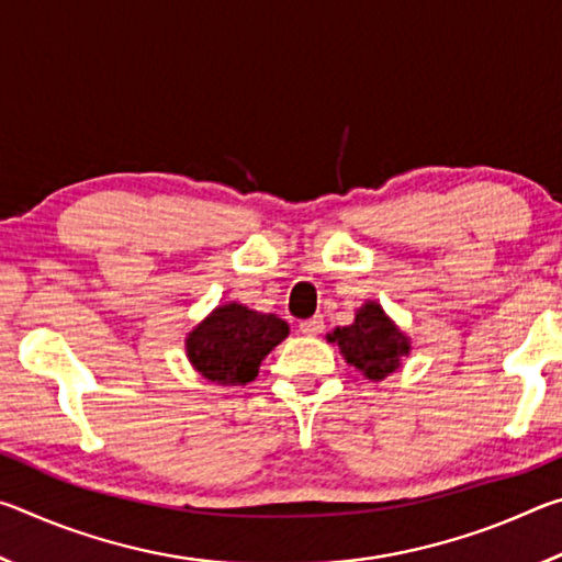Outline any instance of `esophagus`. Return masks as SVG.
I'll return each instance as SVG.
<instances>
[{"instance_id":"34e87169","label":"esophagus","mask_w":562,"mask_h":562,"mask_svg":"<svg viewBox=\"0 0 562 562\" xmlns=\"http://www.w3.org/2000/svg\"><path fill=\"white\" fill-rule=\"evenodd\" d=\"M322 329H325V322H322V317H312V319L300 322V331H302V335H307V337L319 335Z\"/></svg>"}]
</instances>
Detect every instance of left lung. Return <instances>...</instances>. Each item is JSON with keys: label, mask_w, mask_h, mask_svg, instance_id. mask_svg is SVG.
Returning <instances> with one entry per match:
<instances>
[{"label": "left lung", "mask_w": 562, "mask_h": 562, "mask_svg": "<svg viewBox=\"0 0 562 562\" xmlns=\"http://www.w3.org/2000/svg\"><path fill=\"white\" fill-rule=\"evenodd\" d=\"M327 341L337 345L347 364L359 369L372 382H382L384 376L402 367V357L412 349V341L376 302L361 304L355 322L349 327L329 331Z\"/></svg>", "instance_id": "obj_1"}]
</instances>
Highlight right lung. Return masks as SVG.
<instances>
[{
	"mask_svg": "<svg viewBox=\"0 0 562 562\" xmlns=\"http://www.w3.org/2000/svg\"><path fill=\"white\" fill-rule=\"evenodd\" d=\"M290 335L288 322L227 302L190 331L186 351L207 382L247 384L258 376L262 359Z\"/></svg>",
	"mask_w": 562,
	"mask_h": 562,
	"instance_id": "right-lung-1",
	"label": "right lung"
}]
</instances>
